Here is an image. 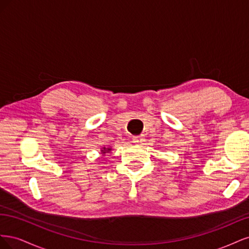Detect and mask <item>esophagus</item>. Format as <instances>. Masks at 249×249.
<instances>
[{"instance_id":"obj_1","label":"esophagus","mask_w":249,"mask_h":249,"mask_svg":"<svg viewBox=\"0 0 249 249\" xmlns=\"http://www.w3.org/2000/svg\"><path fill=\"white\" fill-rule=\"evenodd\" d=\"M133 142L134 143H141L144 141V135H138V136H133Z\"/></svg>"}]
</instances>
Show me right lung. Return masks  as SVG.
Returning <instances> with one entry per match:
<instances>
[{
  "label": "right lung",
  "instance_id": "right-lung-1",
  "mask_svg": "<svg viewBox=\"0 0 249 249\" xmlns=\"http://www.w3.org/2000/svg\"><path fill=\"white\" fill-rule=\"evenodd\" d=\"M104 149H106V148H104ZM107 152H110V148H108L107 150H105V152H103V153L105 154V153H107Z\"/></svg>",
  "mask_w": 249,
  "mask_h": 249
}]
</instances>
